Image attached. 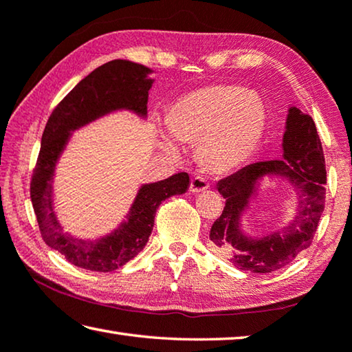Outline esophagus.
I'll use <instances>...</instances> for the list:
<instances>
[{"label": "esophagus", "mask_w": 352, "mask_h": 352, "mask_svg": "<svg viewBox=\"0 0 352 352\" xmlns=\"http://www.w3.org/2000/svg\"><path fill=\"white\" fill-rule=\"evenodd\" d=\"M209 189V183L204 180L203 177H194L190 182V192L192 194H199V192H204Z\"/></svg>", "instance_id": "obj_1"}]
</instances>
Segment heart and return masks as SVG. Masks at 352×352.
<instances>
[{
  "label": "heart",
  "mask_w": 352,
  "mask_h": 352,
  "mask_svg": "<svg viewBox=\"0 0 352 352\" xmlns=\"http://www.w3.org/2000/svg\"><path fill=\"white\" fill-rule=\"evenodd\" d=\"M166 125L172 137L198 143L197 158L213 174H229L250 162L263 140L267 109L259 96L235 85L197 89L170 107ZM164 153L177 157V143L168 135L158 140Z\"/></svg>",
  "instance_id": "b5f03b06"
}]
</instances>
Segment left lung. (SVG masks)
<instances>
[{
	"label": "left lung",
	"mask_w": 352,
	"mask_h": 352,
	"mask_svg": "<svg viewBox=\"0 0 352 352\" xmlns=\"http://www.w3.org/2000/svg\"><path fill=\"white\" fill-rule=\"evenodd\" d=\"M265 177H279L292 184L296 194L295 215L280 230L252 236L243 230L242 217ZM325 158L311 116L290 107L280 160L252 163L217 184L226 206L221 217L212 224L210 249L243 272L272 273L290 264L311 245L325 208Z\"/></svg>",
	"instance_id": "obj_1"
}]
</instances>
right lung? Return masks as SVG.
<instances>
[{
	"label": "right lung",
	"instance_id": "1",
	"mask_svg": "<svg viewBox=\"0 0 352 352\" xmlns=\"http://www.w3.org/2000/svg\"><path fill=\"white\" fill-rule=\"evenodd\" d=\"M154 73L128 59L109 60L82 79L54 108L47 122L30 183L32 204L45 244L76 267L107 273L129 263L146 245L158 206L189 189L186 172L142 184L122 223L94 239L65 232L54 212L56 166L73 133L117 111H129L146 119L148 94L154 84L151 74Z\"/></svg>",
	"mask_w": 352,
	"mask_h": 352
}]
</instances>
